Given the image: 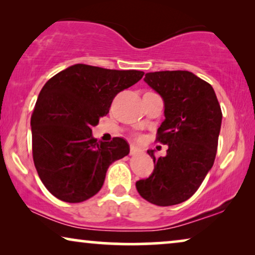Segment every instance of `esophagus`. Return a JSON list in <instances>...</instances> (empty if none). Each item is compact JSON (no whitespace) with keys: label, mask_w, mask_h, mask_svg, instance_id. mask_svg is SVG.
Listing matches in <instances>:
<instances>
[{"label":"esophagus","mask_w":255,"mask_h":255,"mask_svg":"<svg viewBox=\"0 0 255 255\" xmlns=\"http://www.w3.org/2000/svg\"><path fill=\"white\" fill-rule=\"evenodd\" d=\"M140 152V148L138 147L135 144H131L130 145V154H135V153Z\"/></svg>","instance_id":"1"}]
</instances>
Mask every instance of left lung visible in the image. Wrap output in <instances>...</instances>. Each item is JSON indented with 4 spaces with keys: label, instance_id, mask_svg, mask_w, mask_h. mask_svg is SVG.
<instances>
[{
    "label": "left lung",
    "instance_id": "obj_1",
    "mask_svg": "<svg viewBox=\"0 0 255 255\" xmlns=\"http://www.w3.org/2000/svg\"><path fill=\"white\" fill-rule=\"evenodd\" d=\"M144 81L162 97L165 121L156 140L168 145L155 158L154 170L135 182L142 198L168 207L187 201L200 188L214 165L222 125V110L211 85L188 71L146 73Z\"/></svg>",
    "mask_w": 255,
    "mask_h": 255
}]
</instances>
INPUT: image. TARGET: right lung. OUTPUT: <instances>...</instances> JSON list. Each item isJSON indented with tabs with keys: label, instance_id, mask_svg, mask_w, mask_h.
<instances>
[{
	"label": "right lung",
	"instance_id": "add662e5",
	"mask_svg": "<svg viewBox=\"0 0 255 255\" xmlns=\"http://www.w3.org/2000/svg\"><path fill=\"white\" fill-rule=\"evenodd\" d=\"M142 75L135 69L76 64L45 83L31 116L32 155L41 182L53 196L68 203L93 197L111 163L128 154L125 139L97 141L92 128L109 113L115 96Z\"/></svg>",
	"mask_w": 255,
	"mask_h": 255
}]
</instances>
